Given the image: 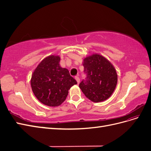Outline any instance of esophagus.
<instances>
[{
	"instance_id": "esophagus-1",
	"label": "esophagus",
	"mask_w": 151,
	"mask_h": 151,
	"mask_svg": "<svg viewBox=\"0 0 151 151\" xmlns=\"http://www.w3.org/2000/svg\"><path fill=\"white\" fill-rule=\"evenodd\" d=\"M75 79H76V80L77 81V83H79V82H80V79H79V77H78V76H76L75 77Z\"/></svg>"
}]
</instances>
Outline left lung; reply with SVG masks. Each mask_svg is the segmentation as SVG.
I'll return each mask as SVG.
<instances>
[{
	"label": "left lung",
	"mask_w": 151,
	"mask_h": 151,
	"mask_svg": "<svg viewBox=\"0 0 151 151\" xmlns=\"http://www.w3.org/2000/svg\"><path fill=\"white\" fill-rule=\"evenodd\" d=\"M83 65L87 79L79 88L86 96L95 103L105 101L115 91L118 75L115 67L106 58L93 54L83 59Z\"/></svg>",
	"instance_id": "8db88e82"
}]
</instances>
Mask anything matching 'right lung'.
<instances>
[{
	"label": "right lung",
	"instance_id": "1",
	"mask_svg": "<svg viewBox=\"0 0 151 151\" xmlns=\"http://www.w3.org/2000/svg\"><path fill=\"white\" fill-rule=\"evenodd\" d=\"M60 57H45L36 67L31 76V86L39 101L48 106H58L65 101L68 90L77 84L68 70L60 65Z\"/></svg>",
	"mask_w": 151,
	"mask_h": 151
}]
</instances>
